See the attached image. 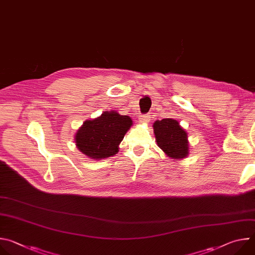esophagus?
I'll list each match as a JSON object with an SVG mask.
<instances>
[{"instance_id":"esophagus-1","label":"esophagus","mask_w":255,"mask_h":255,"mask_svg":"<svg viewBox=\"0 0 255 255\" xmlns=\"http://www.w3.org/2000/svg\"><path fill=\"white\" fill-rule=\"evenodd\" d=\"M150 121V115H141L139 116V122L146 124Z\"/></svg>"}]
</instances>
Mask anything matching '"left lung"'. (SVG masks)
I'll list each match as a JSON object with an SVG mask.
<instances>
[{
  "mask_svg": "<svg viewBox=\"0 0 255 255\" xmlns=\"http://www.w3.org/2000/svg\"><path fill=\"white\" fill-rule=\"evenodd\" d=\"M152 127L157 146L168 158L177 161L189 155L188 133L177 120L172 118L156 120Z\"/></svg>",
  "mask_w": 255,
  "mask_h": 255,
  "instance_id": "1",
  "label": "left lung"
}]
</instances>
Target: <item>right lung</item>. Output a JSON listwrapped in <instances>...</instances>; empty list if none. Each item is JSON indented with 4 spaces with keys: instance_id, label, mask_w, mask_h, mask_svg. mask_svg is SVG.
<instances>
[{
    "instance_id": "right-lung-1",
    "label": "right lung",
    "mask_w": 255,
    "mask_h": 255,
    "mask_svg": "<svg viewBox=\"0 0 255 255\" xmlns=\"http://www.w3.org/2000/svg\"><path fill=\"white\" fill-rule=\"evenodd\" d=\"M133 121L117 111H105L100 117L86 120L75 135L78 149L87 157L101 160L119 151V145Z\"/></svg>"
}]
</instances>
